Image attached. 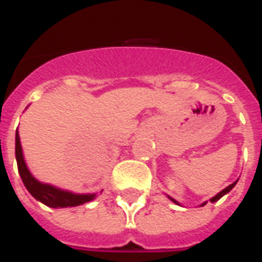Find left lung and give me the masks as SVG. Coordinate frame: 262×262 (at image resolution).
I'll list each match as a JSON object with an SVG mask.
<instances>
[{"label": "left lung", "instance_id": "8db88e82", "mask_svg": "<svg viewBox=\"0 0 262 262\" xmlns=\"http://www.w3.org/2000/svg\"><path fill=\"white\" fill-rule=\"evenodd\" d=\"M237 181H238V180H237ZM237 181H234V182H233V184H230L229 187H226L225 189H223V191H220L219 193H216V195H214L213 198H210L209 201H210V202H216V201H219L220 198L225 196V195H226V193H227V192H230L231 189L234 188V185H236V184H237ZM168 198H170L171 201H172V202H174V203H177V205H180V202H178V201H176L174 198H171V196H168ZM205 205H206V202H203L202 205H201V206H205Z\"/></svg>", "mask_w": 262, "mask_h": 262}]
</instances>
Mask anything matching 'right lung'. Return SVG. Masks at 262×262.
Returning a JSON list of instances; mask_svg holds the SVG:
<instances>
[{
	"mask_svg": "<svg viewBox=\"0 0 262 262\" xmlns=\"http://www.w3.org/2000/svg\"><path fill=\"white\" fill-rule=\"evenodd\" d=\"M15 157H16L18 171H19V176L25 188L36 201L45 203L49 208H73V206H80L86 202H91L92 199L97 198V193H74L36 180L32 176V172L25 163L18 129L15 135Z\"/></svg>",
	"mask_w": 262,
	"mask_h": 262,
	"instance_id": "obj_1",
	"label": "right lung"
}]
</instances>
